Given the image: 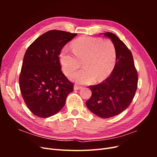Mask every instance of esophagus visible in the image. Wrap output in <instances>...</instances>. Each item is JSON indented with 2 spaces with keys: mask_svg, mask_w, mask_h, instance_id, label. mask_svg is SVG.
Here are the masks:
<instances>
[{
  "mask_svg": "<svg viewBox=\"0 0 157 157\" xmlns=\"http://www.w3.org/2000/svg\"><path fill=\"white\" fill-rule=\"evenodd\" d=\"M81 88H82V86H78V85H77V84H75L74 85V90H78L81 89Z\"/></svg>",
  "mask_w": 157,
  "mask_h": 157,
  "instance_id": "obj_1",
  "label": "esophagus"
}]
</instances>
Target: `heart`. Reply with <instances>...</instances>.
Returning <instances> with one entry per match:
<instances>
[{
  "mask_svg": "<svg viewBox=\"0 0 157 157\" xmlns=\"http://www.w3.org/2000/svg\"><path fill=\"white\" fill-rule=\"evenodd\" d=\"M73 53L67 47L61 50L59 62L63 73L69 75L77 70L82 61V69L70 76L73 82L90 84L97 79L101 81L109 77L116 63V50L110 40L101 38L80 36L71 43Z\"/></svg>",
  "mask_w": 157,
  "mask_h": 157,
  "instance_id": "heart-1",
  "label": "heart"
}]
</instances>
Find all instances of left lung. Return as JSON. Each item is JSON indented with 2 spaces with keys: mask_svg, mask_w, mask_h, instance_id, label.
<instances>
[{
  "mask_svg": "<svg viewBox=\"0 0 157 157\" xmlns=\"http://www.w3.org/2000/svg\"><path fill=\"white\" fill-rule=\"evenodd\" d=\"M113 42L116 50V63L113 72L104 81L90 86L92 96L86 102L89 110L107 118L119 115L133 100L137 88L138 76L130 50L112 33H103Z\"/></svg>",
  "mask_w": 157,
  "mask_h": 157,
  "instance_id": "left-lung-1",
  "label": "left lung"
}]
</instances>
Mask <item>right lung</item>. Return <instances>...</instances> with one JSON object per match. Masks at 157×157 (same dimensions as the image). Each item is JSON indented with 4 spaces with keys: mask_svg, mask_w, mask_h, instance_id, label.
I'll list each match as a JSON object with an SVG mask.
<instances>
[{
    "mask_svg": "<svg viewBox=\"0 0 157 157\" xmlns=\"http://www.w3.org/2000/svg\"><path fill=\"white\" fill-rule=\"evenodd\" d=\"M59 30L44 33L33 42L23 58L19 79L27 107L35 115L48 118L58 113L73 90L61 71V50L77 35Z\"/></svg>",
    "mask_w": 157,
    "mask_h": 157,
    "instance_id": "right-lung-1",
    "label": "right lung"
}]
</instances>
